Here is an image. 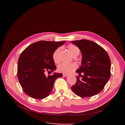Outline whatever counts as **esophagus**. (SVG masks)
<instances>
[{
  "instance_id": "esophagus-1",
  "label": "esophagus",
  "mask_w": 125,
  "mask_h": 125,
  "mask_svg": "<svg viewBox=\"0 0 125 125\" xmlns=\"http://www.w3.org/2000/svg\"><path fill=\"white\" fill-rule=\"evenodd\" d=\"M62 75H63V77H67V76H68V75H69V74H66V73H63Z\"/></svg>"
}]
</instances>
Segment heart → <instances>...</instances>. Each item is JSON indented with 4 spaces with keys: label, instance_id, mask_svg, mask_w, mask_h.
I'll list each match as a JSON object with an SVG mask.
<instances>
[{
    "label": "heart",
    "instance_id": "b5f03b06",
    "mask_svg": "<svg viewBox=\"0 0 125 125\" xmlns=\"http://www.w3.org/2000/svg\"><path fill=\"white\" fill-rule=\"evenodd\" d=\"M69 52L71 55L73 57H76L80 54V49L77 46L73 44H69L67 46ZM62 48L58 47L54 52L52 54V59L55 63H58L59 62V55L61 52ZM78 66L75 63H61L58 66V71L60 73H69L72 71L75 70L77 68Z\"/></svg>",
    "mask_w": 125,
    "mask_h": 125
}]
</instances>
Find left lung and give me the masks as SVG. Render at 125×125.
Instances as JSON below:
<instances>
[{
    "mask_svg": "<svg viewBox=\"0 0 125 125\" xmlns=\"http://www.w3.org/2000/svg\"><path fill=\"white\" fill-rule=\"evenodd\" d=\"M71 43L80 49L82 55V65L76 72L73 92L81 97H90L102 91L111 77V60L104 49L91 41L81 40ZM83 73V75L81 74Z\"/></svg>",
    "mask_w": 125,
    "mask_h": 125,
    "instance_id": "left-lung-1",
    "label": "left lung"
}]
</instances>
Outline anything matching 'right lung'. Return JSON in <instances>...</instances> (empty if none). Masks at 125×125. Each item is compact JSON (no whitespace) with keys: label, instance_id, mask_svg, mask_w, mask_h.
Masks as SVG:
<instances>
[{"label":"right lung","instance_id":"add662e5","mask_svg":"<svg viewBox=\"0 0 125 125\" xmlns=\"http://www.w3.org/2000/svg\"><path fill=\"white\" fill-rule=\"evenodd\" d=\"M65 41H40L31 44L21 52L19 58L17 75L23 91L29 96L43 99L50 95L55 80L62 73L45 75V72L56 69L52 54Z\"/></svg>","mask_w":125,"mask_h":125}]
</instances>
